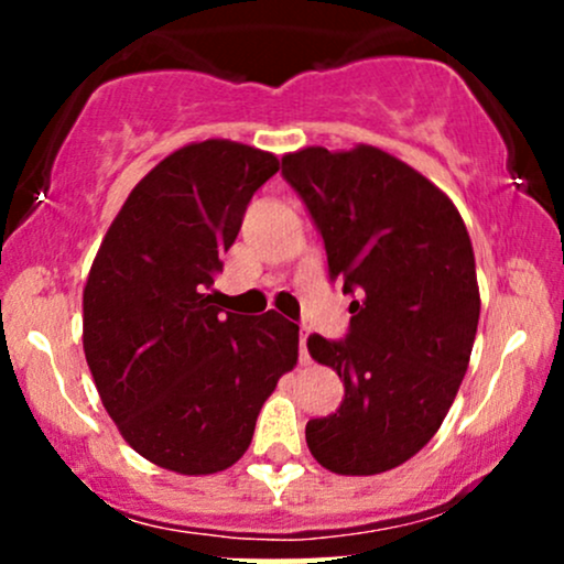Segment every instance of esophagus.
<instances>
[{
	"label": "esophagus",
	"mask_w": 564,
	"mask_h": 564,
	"mask_svg": "<svg viewBox=\"0 0 564 564\" xmlns=\"http://www.w3.org/2000/svg\"><path fill=\"white\" fill-rule=\"evenodd\" d=\"M300 360H302V364H310V355H307V334H300Z\"/></svg>",
	"instance_id": "34e87169"
}]
</instances>
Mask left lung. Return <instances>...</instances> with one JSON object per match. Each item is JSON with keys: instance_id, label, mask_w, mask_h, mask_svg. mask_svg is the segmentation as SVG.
I'll return each mask as SVG.
<instances>
[{"instance_id": "8db88e82", "label": "left lung", "mask_w": 564, "mask_h": 564, "mask_svg": "<svg viewBox=\"0 0 564 564\" xmlns=\"http://www.w3.org/2000/svg\"><path fill=\"white\" fill-rule=\"evenodd\" d=\"M283 177L352 294L345 339H307L345 384L336 413L307 422V448L336 475H379L435 437L467 373L480 321L467 225L435 183L373 145L302 148Z\"/></svg>"}]
</instances>
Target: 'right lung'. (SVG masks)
Listing matches in <instances>:
<instances>
[{
    "label": "right lung",
    "instance_id": "obj_1",
    "mask_svg": "<svg viewBox=\"0 0 564 564\" xmlns=\"http://www.w3.org/2000/svg\"><path fill=\"white\" fill-rule=\"evenodd\" d=\"M278 159L232 140L183 145L132 187L84 286V355L121 437L161 469L215 475L249 448L300 326L236 315L206 291Z\"/></svg>",
    "mask_w": 564,
    "mask_h": 564
}]
</instances>
